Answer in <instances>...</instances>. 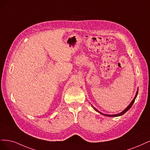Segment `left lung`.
<instances>
[{
  "instance_id": "left-lung-1",
  "label": "left lung",
  "mask_w": 150,
  "mask_h": 150,
  "mask_svg": "<svg viewBox=\"0 0 150 150\" xmlns=\"http://www.w3.org/2000/svg\"><path fill=\"white\" fill-rule=\"evenodd\" d=\"M138 90H137V93H136V95H135V96H134V98H133V100H132V101L131 103H130V104L128 106V107L125 108L123 112H122L121 113H118V114H115V115H107V114H104V113H101L100 112H99L98 110H96L95 108H94L93 106H92V107L93 108V109L95 110H96V112H98V113H100V114H102V115H105V116H107V117H119V116H121V115H123L124 113H126L127 111L131 108L132 107V105H133V104L134 103V100H135V99H136V98H137V95H138Z\"/></svg>"
}]
</instances>
